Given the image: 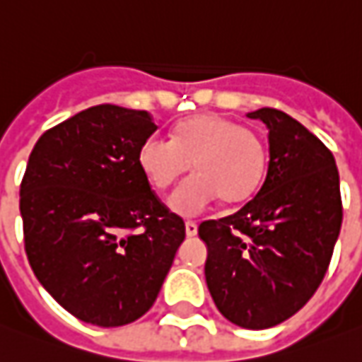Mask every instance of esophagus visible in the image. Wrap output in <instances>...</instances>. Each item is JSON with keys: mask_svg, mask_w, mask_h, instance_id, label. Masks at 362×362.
I'll use <instances>...</instances> for the list:
<instances>
[{"mask_svg": "<svg viewBox=\"0 0 362 362\" xmlns=\"http://www.w3.org/2000/svg\"><path fill=\"white\" fill-rule=\"evenodd\" d=\"M185 233H187V236H195V234H197V223H193V221H187V223H185Z\"/></svg>", "mask_w": 362, "mask_h": 362, "instance_id": "esophagus-1", "label": "esophagus"}]
</instances>
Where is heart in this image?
Segmentation results:
<instances>
[{"label": "heart", "mask_w": 362, "mask_h": 362, "mask_svg": "<svg viewBox=\"0 0 362 362\" xmlns=\"http://www.w3.org/2000/svg\"><path fill=\"white\" fill-rule=\"evenodd\" d=\"M138 167L157 191H165L193 167L195 175L169 197V209L191 216L216 199L240 205L260 189L268 151L252 129L218 114H197L179 122L171 141L148 138L138 149Z\"/></svg>", "instance_id": "1"}]
</instances>
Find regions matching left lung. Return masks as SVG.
Returning a JSON list of instances; mask_svg holds the SVG:
<instances>
[{
    "mask_svg": "<svg viewBox=\"0 0 362 362\" xmlns=\"http://www.w3.org/2000/svg\"><path fill=\"white\" fill-rule=\"evenodd\" d=\"M268 128L270 161L260 191L238 213L205 221V278L230 323L268 329L290 319L323 280L343 223L335 157L298 119L250 112Z\"/></svg>",
    "mask_w": 362,
    "mask_h": 362,
    "instance_id": "8db88e82",
    "label": "left lung"
}]
</instances>
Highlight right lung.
<instances>
[{
  "instance_id": "right-lung-1",
  "label": "right lung",
  "mask_w": 362,
  "mask_h": 362,
  "mask_svg": "<svg viewBox=\"0 0 362 362\" xmlns=\"http://www.w3.org/2000/svg\"><path fill=\"white\" fill-rule=\"evenodd\" d=\"M157 126L114 104L47 129L25 169L19 211L37 280L84 323L119 327L153 305L185 240L138 167Z\"/></svg>"
}]
</instances>
